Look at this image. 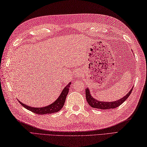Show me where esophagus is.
Returning <instances> with one entry per match:
<instances>
[{
	"instance_id": "obj_1",
	"label": "esophagus",
	"mask_w": 147,
	"mask_h": 147,
	"mask_svg": "<svg viewBox=\"0 0 147 147\" xmlns=\"http://www.w3.org/2000/svg\"><path fill=\"white\" fill-rule=\"evenodd\" d=\"M82 74H83V71H82V70H77L76 71H75V76H76V77H79Z\"/></svg>"
}]
</instances>
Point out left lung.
I'll return each mask as SVG.
<instances>
[{"mask_svg":"<svg viewBox=\"0 0 147 147\" xmlns=\"http://www.w3.org/2000/svg\"><path fill=\"white\" fill-rule=\"evenodd\" d=\"M132 89L133 87L131 88V90L127 93V95H125L122 98L119 99L118 100L113 101V102H104V101H100L98 100L94 97H93L92 95L90 94V90L88 88L85 89V94H86V100L90 107L92 108L98 109H102V110H108V109H115L117 107H119L121 103H123L128 96H130V94L131 93Z\"/></svg>","mask_w":147,"mask_h":147,"instance_id":"left-lung-1","label":"left lung"}]
</instances>
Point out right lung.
I'll use <instances>...</instances> for the list:
<instances>
[{
    "instance_id": "right-lung-1",
    "label": "right lung",
    "mask_w": 147,
    "mask_h": 147,
    "mask_svg": "<svg viewBox=\"0 0 147 147\" xmlns=\"http://www.w3.org/2000/svg\"><path fill=\"white\" fill-rule=\"evenodd\" d=\"M70 85L71 82L68 84V85H67L65 88L63 89V90L60 93L59 96L57 98L56 100L47 106H45L44 107H39V108L38 107H33L24 104V103L20 102L19 100H18V101L19 102V103L24 107V108H26V109L30 110L31 112L35 113L38 114V115H44V114L47 113H55L59 112V111L61 110L63 107L64 103H65V101L66 96L68 94V93H69V87Z\"/></svg>"
}]
</instances>
